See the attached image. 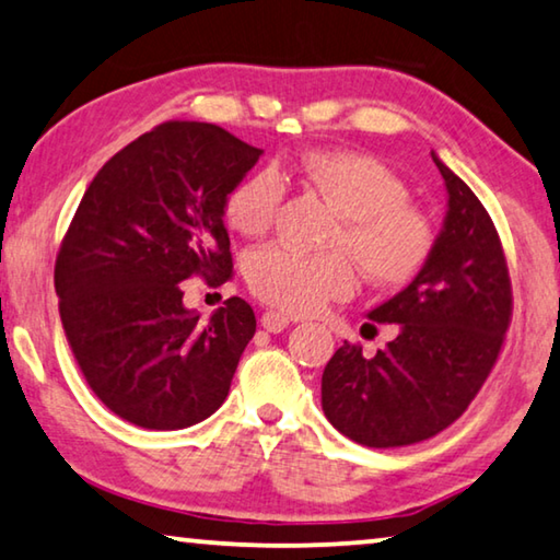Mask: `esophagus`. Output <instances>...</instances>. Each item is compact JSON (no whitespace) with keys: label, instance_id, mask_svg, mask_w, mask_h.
Segmentation results:
<instances>
[{"label":"esophagus","instance_id":"esophagus-1","mask_svg":"<svg viewBox=\"0 0 560 560\" xmlns=\"http://www.w3.org/2000/svg\"><path fill=\"white\" fill-rule=\"evenodd\" d=\"M261 326H264L269 334H281L283 328L289 326V316H283V314H279V312H266V314L261 316Z\"/></svg>","mask_w":560,"mask_h":560}]
</instances>
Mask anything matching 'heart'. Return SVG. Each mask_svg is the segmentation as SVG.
<instances>
[{
    "label": "heart",
    "instance_id": "b5f03b06",
    "mask_svg": "<svg viewBox=\"0 0 560 560\" xmlns=\"http://www.w3.org/2000/svg\"><path fill=\"white\" fill-rule=\"evenodd\" d=\"M296 172L341 217L331 246L346 248L363 277L396 287L429 259V217L408 203V186L384 162L357 152H308ZM283 199L277 168H256L226 199V221L246 238L269 232ZM248 289L283 314H314L357 283L343 254L306 256L287 246H266L246 261Z\"/></svg>",
    "mask_w": 560,
    "mask_h": 560
}]
</instances>
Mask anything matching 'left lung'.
<instances>
[{"label": "left lung", "instance_id": "1", "mask_svg": "<svg viewBox=\"0 0 560 560\" xmlns=\"http://www.w3.org/2000/svg\"><path fill=\"white\" fill-rule=\"evenodd\" d=\"M446 217L406 289L366 314L394 339L366 359L343 341L322 376L336 431L371 448L419 443L454 423L499 359L511 322V281L495 226L464 179L431 152Z\"/></svg>", "mask_w": 560, "mask_h": 560}]
</instances>
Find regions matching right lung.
I'll list each match as a JSON object with an SVG mask.
<instances>
[{
	"mask_svg": "<svg viewBox=\"0 0 560 560\" xmlns=\"http://www.w3.org/2000/svg\"><path fill=\"white\" fill-rule=\"evenodd\" d=\"M261 154L217 124L166 121L114 154L79 201L55 266L59 316L119 419L176 431L224 404L256 316L232 296L201 322L182 281L232 277L226 199Z\"/></svg>",
	"mask_w": 560,
	"mask_h": 560,
	"instance_id": "add662e5",
	"label": "right lung"
}]
</instances>
